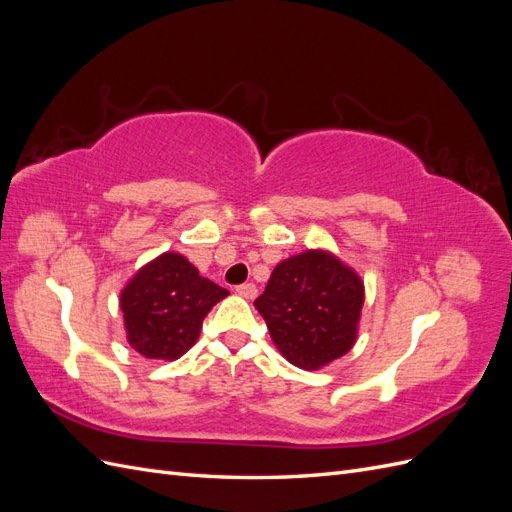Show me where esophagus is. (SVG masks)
Returning a JSON list of instances; mask_svg holds the SVG:
<instances>
[{
  "label": "esophagus",
  "mask_w": 512,
  "mask_h": 512,
  "mask_svg": "<svg viewBox=\"0 0 512 512\" xmlns=\"http://www.w3.org/2000/svg\"><path fill=\"white\" fill-rule=\"evenodd\" d=\"M237 292L245 299H256L258 288L254 284H241V286H237Z\"/></svg>",
  "instance_id": "esophagus-1"
}]
</instances>
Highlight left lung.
<instances>
[{
	"label": "left lung",
	"mask_w": 512,
	"mask_h": 512,
	"mask_svg": "<svg viewBox=\"0 0 512 512\" xmlns=\"http://www.w3.org/2000/svg\"><path fill=\"white\" fill-rule=\"evenodd\" d=\"M363 301L354 269L331 252L307 250L273 269L254 305L288 363L320 369L354 346Z\"/></svg>",
	"instance_id": "obj_1"
}]
</instances>
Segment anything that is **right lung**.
Returning <instances> with one entry per match:
<instances>
[{"mask_svg": "<svg viewBox=\"0 0 512 512\" xmlns=\"http://www.w3.org/2000/svg\"><path fill=\"white\" fill-rule=\"evenodd\" d=\"M224 297L228 290L200 275L188 258L164 252L121 290L128 344L145 359L175 361L196 344L205 316Z\"/></svg>", "mask_w": 512, "mask_h": 512, "instance_id": "obj_1", "label": "right lung"}]
</instances>
